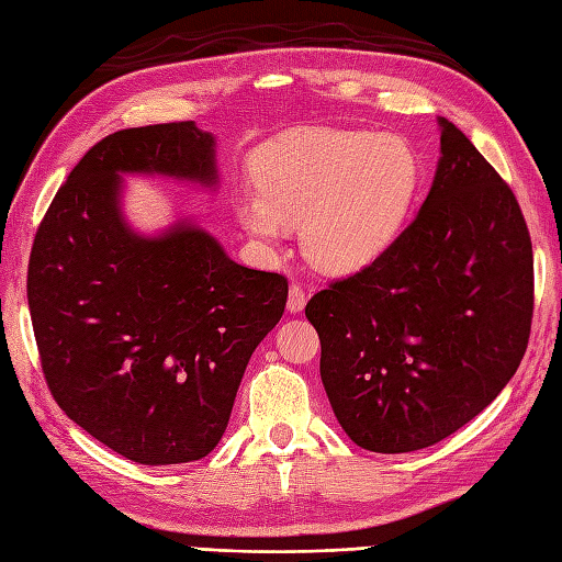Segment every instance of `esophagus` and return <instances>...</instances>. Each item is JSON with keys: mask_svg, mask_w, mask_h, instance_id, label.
I'll return each instance as SVG.
<instances>
[{"mask_svg": "<svg viewBox=\"0 0 562 562\" xmlns=\"http://www.w3.org/2000/svg\"><path fill=\"white\" fill-rule=\"evenodd\" d=\"M305 303H307V295H305V291L301 289V283H291V285H289V301H285V310H289L291 315L303 313Z\"/></svg>", "mask_w": 562, "mask_h": 562, "instance_id": "34e87169", "label": "esophagus"}]
</instances>
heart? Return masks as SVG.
Wrapping results in <instances>:
<instances>
[{
  "label": "heart",
  "instance_id": "obj_1",
  "mask_svg": "<svg viewBox=\"0 0 562 562\" xmlns=\"http://www.w3.org/2000/svg\"><path fill=\"white\" fill-rule=\"evenodd\" d=\"M259 192L238 196L243 231L267 255L289 226L327 271H360L402 235L418 187V158L396 134L305 130L255 158Z\"/></svg>",
  "mask_w": 562,
  "mask_h": 562
}]
</instances>
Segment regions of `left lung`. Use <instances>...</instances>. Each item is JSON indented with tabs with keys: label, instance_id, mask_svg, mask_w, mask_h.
Returning a JSON list of instances; mask_svg holds the SVG:
<instances>
[{
	"label": "left lung",
	"instance_id": "left-lung-1",
	"mask_svg": "<svg viewBox=\"0 0 562 562\" xmlns=\"http://www.w3.org/2000/svg\"><path fill=\"white\" fill-rule=\"evenodd\" d=\"M416 218L386 252L313 295L319 375L358 447L445 440L513 380L527 351L533 257L513 190L450 120Z\"/></svg>",
	"mask_w": 562,
	"mask_h": 562
}]
</instances>
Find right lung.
Masks as SVG:
<instances>
[{"instance_id": "1", "label": "right lung", "mask_w": 562, "mask_h": 562, "mask_svg": "<svg viewBox=\"0 0 562 562\" xmlns=\"http://www.w3.org/2000/svg\"><path fill=\"white\" fill-rule=\"evenodd\" d=\"M124 176L216 192V136L194 122L151 124L110 134L79 160L33 243V331L49 392L77 426L136 464H184L226 432L289 283L233 261L187 216L136 231Z\"/></svg>"}]
</instances>
